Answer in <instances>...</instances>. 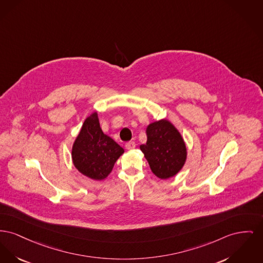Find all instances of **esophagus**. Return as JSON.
<instances>
[{"mask_svg": "<svg viewBox=\"0 0 263 263\" xmlns=\"http://www.w3.org/2000/svg\"><path fill=\"white\" fill-rule=\"evenodd\" d=\"M125 147H126V149L131 150V149H134V148L136 147V144H135L134 141H129V142H127V143L125 144Z\"/></svg>", "mask_w": 263, "mask_h": 263, "instance_id": "34e87169", "label": "esophagus"}]
</instances>
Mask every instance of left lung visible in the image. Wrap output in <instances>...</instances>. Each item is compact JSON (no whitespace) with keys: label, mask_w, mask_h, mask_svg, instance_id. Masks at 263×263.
Returning a JSON list of instances; mask_svg holds the SVG:
<instances>
[{"label":"left lung","mask_w":263,"mask_h":263,"mask_svg":"<svg viewBox=\"0 0 263 263\" xmlns=\"http://www.w3.org/2000/svg\"><path fill=\"white\" fill-rule=\"evenodd\" d=\"M147 143L140 146L152 172L160 179H169L185 164L186 149L179 131L168 121L151 123L146 130Z\"/></svg>","instance_id":"obj_1"}]
</instances>
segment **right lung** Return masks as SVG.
I'll return each mask as SVG.
<instances>
[{
    "mask_svg": "<svg viewBox=\"0 0 263 263\" xmlns=\"http://www.w3.org/2000/svg\"><path fill=\"white\" fill-rule=\"evenodd\" d=\"M123 153V148L102 132L97 113L94 112L82 125L71 155L76 168L81 174L100 181L108 176Z\"/></svg>",
    "mask_w": 263,
    "mask_h": 263,
    "instance_id": "1",
    "label": "right lung"
}]
</instances>
